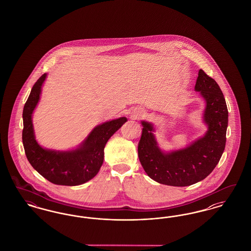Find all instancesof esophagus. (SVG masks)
Here are the masks:
<instances>
[{"label":"esophagus","instance_id":"esophagus-1","mask_svg":"<svg viewBox=\"0 0 251 251\" xmlns=\"http://www.w3.org/2000/svg\"><path fill=\"white\" fill-rule=\"evenodd\" d=\"M143 112H141V111H135V112H133V114H132V118H133V119H139L140 117L143 116Z\"/></svg>","mask_w":251,"mask_h":251}]
</instances>
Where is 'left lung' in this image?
Instances as JSON below:
<instances>
[{
	"mask_svg": "<svg viewBox=\"0 0 251 251\" xmlns=\"http://www.w3.org/2000/svg\"><path fill=\"white\" fill-rule=\"evenodd\" d=\"M205 106L203 123L207 131L188 146L164 151L159 146L152 122L142 120L138 157L151 179L171 186H189L212 173L224 152L227 128V104L215 80L200 70L195 85Z\"/></svg>",
	"mask_w": 251,
	"mask_h": 251,
	"instance_id": "1",
	"label": "left lung"
}]
</instances>
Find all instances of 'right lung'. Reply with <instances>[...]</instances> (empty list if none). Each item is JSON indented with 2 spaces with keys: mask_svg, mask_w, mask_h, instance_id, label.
<instances>
[{
  "mask_svg": "<svg viewBox=\"0 0 251 251\" xmlns=\"http://www.w3.org/2000/svg\"><path fill=\"white\" fill-rule=\"evenodd\" d=\"M47 78L43 74L34 84L23 113V143L25 154L36 171L57 185L75 186L93 179L103 163L104 147L109 138L127 121L121 117L97 125L76 148L57 151L43 148L37 142L33 125V114Z\"/></svg>",
  "mask_w": 251,
  "mask_h": 251,
  "instance_id": "1",
  "label": "right lung"
}]
</instances>
